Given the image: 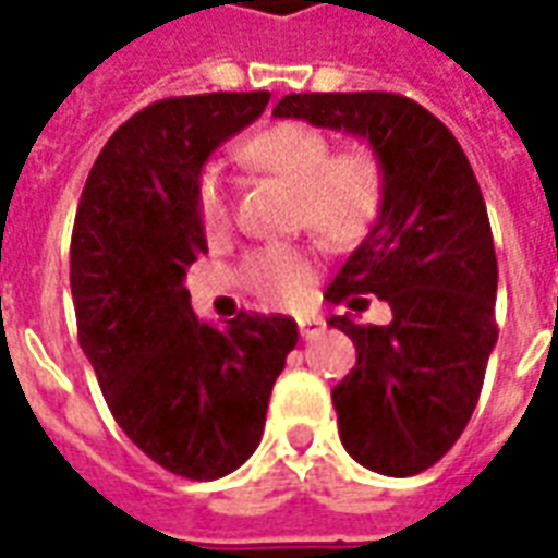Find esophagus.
Instances as JSON below:
<instances>
[{
	"label": "esophagus",
	"instance_id": "34e87169",
	"mask_svg": "<svg viewBox=\"0 0 558 558\" xmlns=\"http://www.w3.org/2000/svg\"><path fill=\"white\" fill-rule=\"evenodd\" d=\"M326 328V323L323 319H316V316H307V319H299V331H302L304 340H314L319 331Z\"/></svg>",
	"mask_w": 558,
	"mask_h": 558
}]
</instances>
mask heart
I'll return each instance as SVG.
<instances>
[{
    "mask_svg": "<svg viewBox=\"0 0 558 558\" xmlns=\"http://www.w3.org/2000/svg\"><path fill=\"white\" fill-rule=\"evenodd\" d=\"M239 158L247 170L290 184L295 191V223L307 227L328 247L359 242L383 208L386 175L379 158L367 146L335 151L331 137L314 125L278 122L263 128L244 140ZM196 211L211 235L230 227V187L215 170L199 175ZM244 280L263 302L292 307L311 287V259L287 244L259 247L244 263Z\"/></svg>",
    "mask_w": 558,
    "mask_h": 558,
    "instance_id": "obj_1",
    "label": "heart"
}]
</instances>
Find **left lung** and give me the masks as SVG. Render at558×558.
Listing matches in <instances>:
<instances>
[{"instance_id": "8db88e82", "label": "left lung", "mask_w": 558, "mask_h": 558, "mask_svg": "<svg viewBox=\"0 0 558 558\" xmlns=\"http://www.w3.org/2000/svg\"><path fill=\"white\" fill-rule=\"evenodd\" d=\"M275 116L367 140L383 163V208L326 299L361 313L376 294L392 323L328 319L359 352L331 400L352 460L391 478L418 475L472 418L499 335V268L478 179L454 134L403 95L304 92L280 98Z\"/></svg>"}]
</instances>
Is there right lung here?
Here are the masks:
<instances>
[{
  "instance_id": "1",
  "label": "right lung",
  "mask_w": 558,
  "mask_h": 558,
  "mask_svg": "<svg viewBox=\"0 0 558 558\" xmlns=\"http://www.w3.org/2000/svg\"><path fill=\"white\" fill-rule=\"evenodd\" d=\"M268 92L148 104L107 140L71 232L77 338L116 424L172 475L215 481L254 454L271 386L299 343L290 316L199 323L184 290L206 254L196 184Z\"/></svg>"
}]
</instances>
